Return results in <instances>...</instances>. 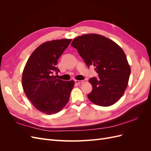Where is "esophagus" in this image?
I'll use <instances>...</instances> for the list:
<instances>
[{
	"label": "esophagus",
	"mask_w": 151,
	"mask_h": 151,
	"mask_svg": "<svg viewBox=\"0 0 151 151\" xmlns=\"http://www.w3.org/2000/svg\"><path fill=\"white\" fill-rule=\"evenodd\" d=\"M84 82V81H83V80H80V81H79V80H75V83H76V84H82Z\"/></svg>",
	"instance_id": "34e87169"
}]
</instances>
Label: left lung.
Wrapping results in <instances>:
<instances>
[{
  "label": "left lung",
  "mask_w": 151,
  "mask_h": 151,
  "mask_svg": "<svg viewBox=\"0 0 151 151\" xmlns=\"http://www.w3.org/2000/svg\"><path fill=\"white\" fill-rule=\"evenodd\" d=\"M71 46L77 49L87 66H94L98 74V77L89 80L93 86L88 94L90 101L101 106L117 102L127 88L131 71L123 50L113 41L97 34L78 36Z\"/></svg>",
  "instance_id": "8db88e82"
}]
</instances>
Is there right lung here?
Segmentation results:
<instances>
[{"label":"right lung","mask_w":151,"mask_h":151,"mask_svg":"<svg viewBox=\"0 0 151 151\" xmlns=\"http://www.w3.org/2000/svg\"><path fill=\"white\" fill-rule=\"evenodd\" d=\"M61 39L45 42L31 55L24 67L22 85L34 106L47 114L56 113L65 107L74 86V81L57 79L53 74L60 72L58 59L71 42Z\"/></svg>","instance_id":"right-lung-1"}]
</instances>
